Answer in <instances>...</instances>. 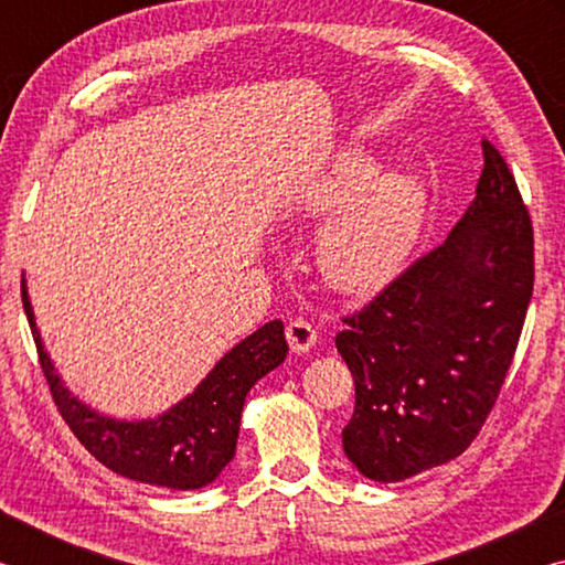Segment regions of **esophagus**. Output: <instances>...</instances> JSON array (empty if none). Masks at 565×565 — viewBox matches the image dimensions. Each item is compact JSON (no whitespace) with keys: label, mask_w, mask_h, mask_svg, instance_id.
I'll use <instances>...</instances> for the list:
<instances>
[{"label":"esophagus","mask_w":565,"mask_h":565,"mask_svg":"<svg viewBox=\"0 0 565 565\" xmlns=\"http://www.w3.org/2000/svg\"><path fill=\"white\" fill-rule=\"evenodd\" d=\"M286 341H289L291 351L306 353L313 343H317V329H313L306 319H294L286 323Z\"/></svg>","instance_id":"34e87169"}]
</instances>
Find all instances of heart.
I'll use <instances>...</instances> for the list:
<instances>
[{"label":"heart","mask_w":565,"mask_h":565,"mask_svg":"<svg viewBox=\"0 0 565 565\" xmlns=\"http://www.w3.org/2000/svg\"><path fill=\"white\" fill-rule=\"evenodd\" d=\"M319 264L333 289L374 294L404 269L426 216V194L406 174H379L369 159H351L321 191L317 212L331 214Z\"/></svg>","instance_id":"heart-1"}]
</instances>
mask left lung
I'll return each mask as SVG.
<instances>
[{"label": "left lung", "instance_id": "obj_1", "mask_svg": "<svg viewBox=\"0 0 565 565\" xmlns=\"http://www.w3.org/2000/svg\"><path fill=\"white\" fill-rule=\"evenodd\" d=\"M476 199L444 244L341 321L356 384L349 461L404 481L461 456L481 431L519 347L533 294V224L489 139Z\"/></svg>", "mask_w": 565, "mask_h": 565}]
</instances>
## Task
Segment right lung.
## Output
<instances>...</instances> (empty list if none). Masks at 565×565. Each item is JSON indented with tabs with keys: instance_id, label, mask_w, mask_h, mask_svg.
I'll return each instance as SVG.
<instances>
[{
	"instance_id": "1",
	"label": "right lung",
	"mask_w": 565,
	"mask_h": 565,
	"mask_svg": "<svg viewBox=\"0 0 565 565\" xmlns=\"http://www.w3.org/2000/svg\"><path fill=\"white\" fill-rule=\"evenodd\" d=\"M22 303L46 386L72 434L114 473L164 489H202L222 473L236 451L246 394L289 353L284 323L279 319L269 321L236 343L194 394L169 408L167 414L151 420H114L79 404L56 376L36 331L24 279Z\"/></svg>"
}]
</instances>
